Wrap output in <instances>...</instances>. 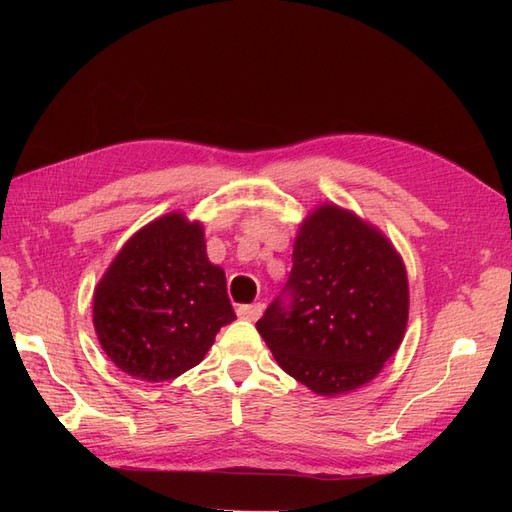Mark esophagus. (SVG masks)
<instances>
[{
	"instance_id": "34e87169",
	"label": "esophagus",
	"mask_w": 512,
	"mask_h": 512,
	"mask_svg": "<svg viewBox=\"0 0 512 512\" xmlns=\"http://www.w3.org/2000/svg\"><path fill=\"white\" fill-rule=\"evenodd\" d=\"M262 307L260 303H252V305H239L237 307V314H239V318H243V320H258L260 316H262Z\"/></svg>"
}]
</instances>
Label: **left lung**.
<instances>
[{"label":"left lung","instance_id":"1","mask_svg":"<svg viewBox=\"0 0 512 512\" xmlns=\"http://www.w3.org/2000/svg\"><path fill=\"white\" fill-rule=\"evenodd\" d=\"M404 260L378 228L320 205L299 228L288 282L256 322L275 361L318 395L374 380L408 324Z\"/></svg>","mask_w":512,"mask_h":512}]
</instances>
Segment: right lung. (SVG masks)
<instances>
[{
	"instance_id": "add662e5",
	"label": "right lung",
	"mask_w": 512,
	"mask_h": 512,
	"mask_svg": "<svg viewBox=\"0 0 512 512\" xmlns=\"http://www.w3.org/2000/svg\"><path fill=\"white\" fill-rule=\"evenodd\" d=\"M226 275L207 258L200 222L168 213L121 247L94 292L100 346L128 376L162 382L205 359L235 320Z\"/></svg>"
}]
</instances>
